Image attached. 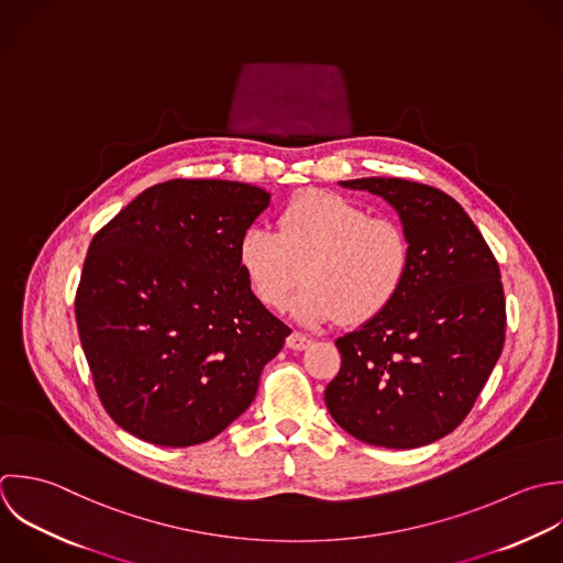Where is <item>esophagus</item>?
<instances>
[{
	"instance_id": "1",
	"label": "esophagus",
	"mask_w": 563,
	"mask_h": 563,
	"mask_svg": "<svg viewBox=\"0 0 563 563\" xmlns=\"http://www.w3.org/2000/svg\"><path fill=\"white\" fill-rule=\"evenodd\" d=\"M309 344H311V340L305 333H298V331H294L287 338V349H291V351H305V349H309Z\"/></svg>"
}]
</instances>
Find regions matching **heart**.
<instances>
[{"instance_id": "obj_1", "label": "heart", "mask_w": 563, "mask_h": 563, "mask_svg": "<svg viewBox=\"0 0 563 563\" xmlns=\"http://www.w3.org/2000/svg\"><path fill=\"white\" fill-rule=\"evenodd\" d=\"M410 256L401 223L327 190L298 195L280 210L278 232L252 225L236 247L239 267L267 309H285L305 276L291 313L309 327L340 316L360 324L386 311L408 278Z\"/></svg>"}]
</instances>
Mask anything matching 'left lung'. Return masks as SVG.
I'll return each mask as SVG.
<instances>
[{"mask_svg":"<svg viewBox=\"0 0 563 563\" xmlns=\"http://www.w3.org/2000/svg\"><path fill=\"white\" fill-rule=\"evenodd\" d=\"M340 186L386 199L412 256L390 307L335 340L342 366L324 401L335 423L368 445L423 448L463 423L503 353L500 267L443 190L399 177Z\"/></svg>","mask_w":563,"mask_h":563,"instance_id":"obj_1","label":"left lung"}]
</instances>
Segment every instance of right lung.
Wrapping results in <instances>:
<instances>
[{"instance_id": "obj_1", "label": "right lung", "mask_w": 563, "mask_h": 563, "mask_svg": "<svg viewBox=\"0 0 563 563\" xmlns=\"http://www.w3.org/2000/svg\"><path fill=\"white\" fill-rule=\"evenodd\" d=\"M269 199L241 181L170 179L93 236L76 324L98 397L129 434L199 445L254 401L291 333L256 300L236 258Z\"/></svg>"}]
</instances>
